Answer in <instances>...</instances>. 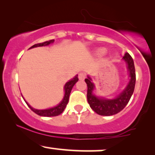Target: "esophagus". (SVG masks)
Listing matches in <instances>:
<instances>
[{
    "label": "esophagus",
    "instance_id": "1",
    "mask_svg": "<svg viewBox=\"0 0 155 155\" xmlns=\"http://www.w3.org/2000/svg\"><path fill=\"white\" fill-rule=\"evenodd\" d=\"M86 78V74L84 73V72H81V73H80L79 74V80H81V81H84V79H85Z\"/></svg>",
    "mask_w": 155,
    "mask_h": 155
}]
</instances>
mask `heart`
I'll return each mask as SVG.
<instances>
[{
	"label": "heart",
	"mask_w": 155,
	"mask_h": 155,
	"mask_svg": "<svg viewBox=\"0 0 155 155\" xmlns=\"http://www.w3.org/2000/svg\"><path fill=\"white\" fill-rule=\"evenodd\" d=\"M99 53H100L101 54H104V51H103V50H101L100 51H99Z\"/></svg>",
	"instance_id": "b5f03b06"
}]
</instances>
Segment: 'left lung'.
<instances>
[{"instance_id": "left-lung-1", "label": "left lung", "mask_w": 155, "mask_h": 155, "mask_svg": "<svg viewBox=\"0 0 155 155\" xmlns=\"http://www.w3.org/2000/svg\"><path fill=\"white\" fill-rule=\"evenodd\" d=\"M123 59L127 64L130 80L129 83L127 84L125 89L115 98L108 99L96 96L94 94L95 85L92 82L91 78L88 76L87 79H85L88 86L87 100L88 104L91 108L98 115L109 116V115L117 114V113L120 112L128 104L130 99L133 94L136 81L135 69L133 59L127 52L125 54V56L123 57Z\"/></svg>"}]
</instances>
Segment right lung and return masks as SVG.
Masks as SVG:
<instances>
[{
	"instance_id": "1",
	"label": "right lung",
	"mask_w": 155,
	"mask_h": 155,
	"mask_svg": "<svg viewBox=\"0 0 155 155\" xmlns=\"http://www.w3.org/2000/svg\"><path fill=\"white\" fill-rule=\"evenodd\" d=\"M54 41V40H51L49 41H46V42H44L42 43H39V44L34 45L33 46L30 47L29 49H32V48H34V47H38L47 46V45H50L51 43H53ZM78 81H79L78 75H76L74 76L73 79L69 80V81H67V83L65 84L64 87V96L63 99L61 100V101L57 105V106L52 107V108L44 109V110H38V109L33 108L32 107H31L30 105L28 104V102L25 100V99L24 101H25L27 105L29 106V108H30L33 112L35 113L36 114L40 115V116H44V117L57 116V115H60L61 113L64 110L66 106H67L68 102H69V95H70V93L71 91L72 88H73L74 84H75ZM22 98H23V97H22Z\"/></svg>"
}]
</instances>
